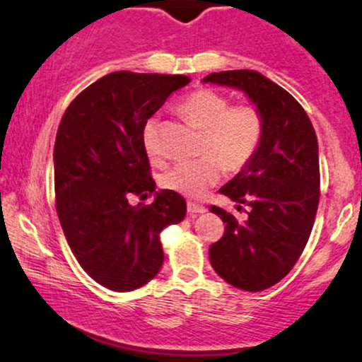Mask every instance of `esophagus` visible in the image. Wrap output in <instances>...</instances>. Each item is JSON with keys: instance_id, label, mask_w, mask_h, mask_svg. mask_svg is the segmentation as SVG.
<instances>
[{"instance_id": "esophagus-1", "label": "esophagus", "mask_w": 362, "mask_h": 362, "mask_svg": "<svg viewBox=\"0 0 362 362\" xmlns=\"http://www.w3.org/2000/svg\"><path fill=\"white\" fill-rule=\"evenodd\" d=\"M187 211H189L190 216H195V214H204V212H206L207 209L204 207V206H200V204L189 202V204H187Z\"/></svg>"}]
</instances>
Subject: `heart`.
<instances>
[{"instance_id":"heart-1","label":"heart","mask_w":362,"mask_h":362,"mask_svg":"<svg viewBox=\"0 0 362 362\" xmlns=\"http://www.w3.org/2000/svg\"><path fill=\"white\" fill-rule=\"evenodd\" d=\"M195 128L202 129L195 162L177 163L160 177V185L184 197L199 199L219 182L223 168L239 172L258 150L263 138V116L255 104L230 106L226 95L212 89H197L178 106ZM158 121L150 119L143 132V143L151 162H162L156 141Z\"/></svg>"}]
</instances>
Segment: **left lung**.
<instances>
[{"mask_svg":"<svg viewBox=\"0 0 362 362\" xmlns=\"http://www.w3.org/2000/svg\"><path fill=\"white\" fill-rule=\"evenodd\" d=\"M202 81L243 90L263 116L255 156L219 190L238 209L250 206L247 219L211 207L226 229L209 247V259L229 285L267 290L288 275L312 233L320 195L315 129L297 99L263 74L224 71Z\"/></svg>","mask_w":362,"mask_h":362,"instance_id":"8db88e82","label":"left lung"}]
</instances>
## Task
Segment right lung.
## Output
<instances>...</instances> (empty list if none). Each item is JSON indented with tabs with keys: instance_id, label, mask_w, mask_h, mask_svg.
Listing matches in <instances>:
<instances>
[{
	"instance_id": "1",
	"label": "right lung",
	"mask_w": 362,
	"mask_h": 362,
	"mask_svg": "<svg viewBox=\"0 0 362 362\" xmlns=\"http://www.w3.org/2000/svg\"><path fill=\"white\" fill-rule=\"evenodd\" d=\"M187 76L111 72L64 112L54 148L57 214L84 272L112 291L146 285L163 264L160 233L184 221L185 199L156 192L150 206L129 194L155 192L143 143L146 121Z\"/></svg>"
}]
</instances>
